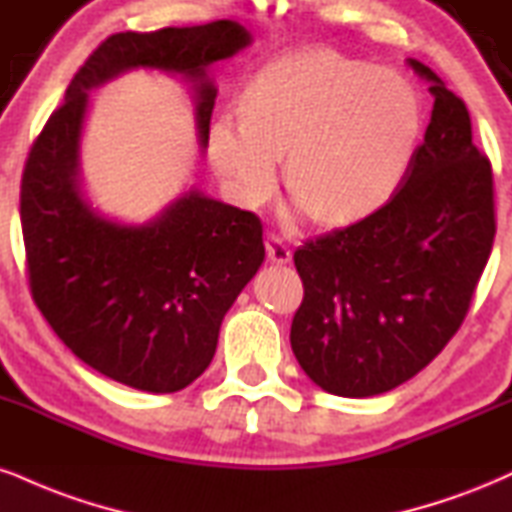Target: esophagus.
Listing matches in <instances>:
<instances>
[{
	"instance_id": "obj_1",
	"label": "esophagus",
	"mask_w": 512,
	"mask_h": 512,
	"mask_svg": "<svg viewBox=\"0 0 512 512\" xmlns=\"http://www.w3.org/2000/svg\"><path fill=\"white\" fill-rule=\"evenodd\" d=\"M264 248H267L269 262H274V264H288V262H291V257H293L291 250L283 245L281 238L269 236L267 240H264Z\"/></svg>"
}]
</instances>
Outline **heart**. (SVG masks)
Returning <instances> with one entry per match:
<instances>
[{
    "label": "heart",
    "instance_id": "heart-1",
    "mask_svg": "<svg viewBox=\"0 0 512 512\" xmlns=\"http://www.w3.org/2000/svg\"><path fill=\"white\" fill-rule=\"evenodd\" d=\"M422 131V104L403 73L334 49L288 52L260 66L240 116L207 128L214 169L243 207H262L283 181L295 207L324 229L379 212L405 181Z\"/></svg>",
    "mask_w": 512,
    "mask_h": 512
}]
</instances>
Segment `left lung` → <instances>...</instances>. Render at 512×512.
Segmentation results:
<instances>
[{
    "label": "left lung",
    "mask_w": 512,
    "mask_h": 512,
    "mask_svg": "<svg viewBox=\"0 0 512 512\" xmlns=\"http://www.w3.org/2000/svg\"><path fill=\"white\" fill-rule=\"evenodd\" d=\"M408 64L434 109L403 186L372 217L293 255L305 286L291 324L295 360L343 398L396 389L446 348L496 236L494 176L465 102L422 61Z\"/></svg>",
    "instance_id": "obj_1"
}]
</instances>
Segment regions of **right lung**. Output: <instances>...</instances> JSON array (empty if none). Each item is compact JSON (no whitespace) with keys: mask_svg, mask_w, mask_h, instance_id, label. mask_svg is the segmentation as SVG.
Returning a JSON list of instances; mask_svg holds the SVG:
<instances>
[{"mask_svg":"<svg viewBox=\"0 0 512 512\" xmlns=\"http://www.w3.org/2000/svg\"><path fill=\"white\" fill-rule=\"evenodd\" d=\"M250 42L236 21L116 33L80 66L30 147L21 229L35 305L73 355L131 389L174 393L209 367L221 319L264 262L262 224L197 188L145 224L97 212L80 176L88 92L133 69L183 76L205 150L217 100L207 69Z\"/></svg>","mask_w":512,"mask_h":512,"instance_id":"right-lung-1","label":"right lung"}]
</instances>
